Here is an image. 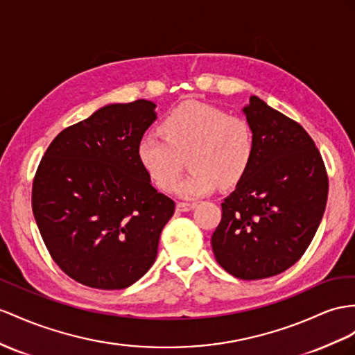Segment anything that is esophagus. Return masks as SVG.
<instances>
[{
    "mask_svg": "<svg viewBox=\"0 0 355 355\" xmlns=\"http://www.w3.org/2000/svg\"><path fill=\"white\" fill-rule=\"evenodd\" d=\"M195 207H196V204H193V202H178V204H177V211L186 213V211L193 210Z\"/></svg>",
    "mask_w": 355,
    "mask_h": 355,
    "instance_id": "34e87169",
    "label": "esophagus"
}]
</instances>
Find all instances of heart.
<instances>
[{"label":"heart","instance_id":"obj_1","mask_svg":"<svg viewBox=\"0 0 355 355\" xmlns=\"http://www.w3.org/2000/svg\"><path fill=\"white\" fill-rule=\"evenodd\" d=\"M160 135H144L136 154L144 171L162 190L175 186L181 159L187 154L189 175L175 193L196 199L217 184L230 187L248 174L255 156V133L248 120L207 103L186 102L163 118Z\"/></svg>","mask_w":355,"mask_h":355}]
</instances>
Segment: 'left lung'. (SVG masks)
<instances>
[{"mask_svg":"<svg viewBox=\"0 0 355 355\" xmlns=\"http://www.w3.org/2000/svg\"><path fill=\"white\" fill-rule=\"evenodd\" d=\"M255 133L252 165L222 202L216 261L243 280L276 276L303 257L324 216L329 177L297 121L250 96L243 107Z\"/></svg>","mask_w":355,"mask_h":355,"instance_id":"1","label":"left lung"}]
</instances>
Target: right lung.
<instances>
[{
	"label": "right lung",
	"mask_w": 355,
	"mask_h": 355,
	"mask_svg": "<svg viewBox=\"0 0 355 355\" xmlns=\"http://www.w3.org/2000/svg\"><path fill=\"white\" fill-rule=\"evenodd\" d=\"M156 103L100 107L51 142L33 181V213L57 266L85 286L123 289L150 270L175 202L136 154Z\"/></svg>",
	"instance_id": "obj_1"
}]
</instances>
